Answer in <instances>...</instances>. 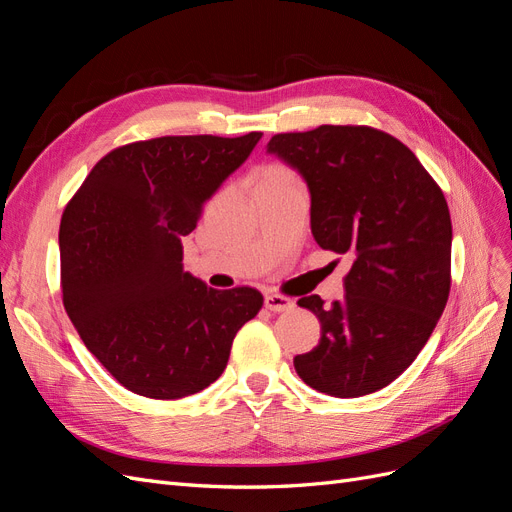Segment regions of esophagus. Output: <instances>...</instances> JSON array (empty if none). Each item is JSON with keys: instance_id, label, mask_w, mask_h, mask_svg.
Returning <instances> with one entry per match:
<instances>
[{"instance_id": "34e87169", "label": "esophagus", "mask_w": 512, "mask_h": 512, "mask_svg": "<svg viewBox=\"0 0 512 512\" xmlns=\"http://www.w3.org/2000/svg\"><path fill=\"white\" fill-rule=\"evenodd\" d=\"M265 307L269 309V312L280 314V312H288V309H292L294 301L284 297V294H267V297H265Z\"/></svg>"}]
</instances>
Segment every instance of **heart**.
<instances>
[{
	"instance_id": "1",
	"label": "heart",
	"mask_w": 512,
	"mask_h": 512,
	"mask_svg": "<svg viewBox=\"0 0 512 512\" xmlns=\"http://www.w3.org/2000/svg\"><path fill=\"white\" fill-rule=\"evenodd\" d=\"M256 183H299V177L286 164L273 162L262 166L256 173Z\"/></svg>"
}]
</instances>
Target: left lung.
<instances>
[{
  "label": "left lung",
  "mask_w": 512,
  "mask_h": 512,
  "mask_svg": "<svg viewBox=\"0 0 512 512\" xmlns=\"http://www.w3.org/2000/svg\"><path fill=\"white\" fill-rule=\"evenodd\" d=\"M267 151L307 181L316 243L352 258L342 301L299 299L322 335L294 369L333 397L380 391L423 350L451 292L453 226L440 185L404 143L369 126L275 134Z\"/></svg>",
  "instance_id": "left-lung-1"
}]
</instances>
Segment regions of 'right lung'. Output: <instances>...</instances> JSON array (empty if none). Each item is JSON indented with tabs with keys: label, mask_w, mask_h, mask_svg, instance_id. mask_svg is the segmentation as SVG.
<instances>
[{
	"label": "right lung",
	"mask_w": 512,
	"mask_h": 512,
	"mask_svg": "<svg viewBox=\"0 0 512 512\" xmlns=\"http://www.w3.org/2000/svg\"><path fill=\"white\" fill-rule=\"evenodd\" d=\"M262 132L160 136L91 168L59 226L64 307L121 386L151 399L207 389L262 307L256 288L213 290L183 271L181 237Z\"/></svg>",
	"instance_id": "1"
}]
</instances>
